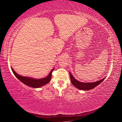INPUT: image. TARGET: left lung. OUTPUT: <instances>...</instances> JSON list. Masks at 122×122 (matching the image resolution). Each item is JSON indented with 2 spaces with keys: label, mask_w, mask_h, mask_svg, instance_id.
<instances>
[{
  "label": "left lung",
  "mask_w": 122,
  "mask_h": 122,
  "mask_svg": "<svg viewBox=\"0 0 122 122\" xmlns=\"http://www.w3.org/2000/svg\"><path fill=\"white\" fill-rule=\"evenodd\" d=\"M70 77H71V83L73 84L74 86H75L76 88H77L78 89L83 90H91L92 89H94L95 88L96 86L99 85L101 82H103L106 77H104L103 79L99 80L98 81L94 82H87V83H85V82H80L79 81H77V80L75 78L73 75L70 73Z\"/></svg>",
  "instance_id": "8db88e82"
}]
</instances>
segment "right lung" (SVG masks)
Instances as JSON below:
<instances>
[{"mask_svg":"<svg viewBox=\"0 0 122 122\" xmlns=\"http://www.w3.org/2000/svg\"><path fill=\"white\" fill-rule=\"evenodd\" d=\"M11 68L14 75H15V77L17 78L18 80H20V81L25 84V85L34 88H38L41 87V86H45V84L49 83L51 80V73H52L53 71H54V68H53L50 71V73H49V74L48 75V76H47L46 77L42 78H39V79L37 78L36 79V78H35L27 77V76H22L21 75H20L16 73L12 67Z\"/></svg>","mask_w":122,"mask_h":122,"instance_id":"add662e5","label":"right lung"}]
</instances>
